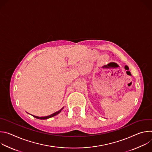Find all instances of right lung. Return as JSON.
<instances>
[{
	"label": "right lung",
	"mask_w": 152,
	"mask_h": 152,
	"mask_svg": "<svg viewBox=\"0 0 152 152\" xmlns=\"http://www.w3.org/2000/svg\"><path fill=\"white\" fill-rule=\"evenodd\" d=\"M63 108H64V107H63L62 108H61V109L60 110H59L58 111H57V112H56V113H53V114H51V115H50L46 116V117H37V116L33 115H32L34 117H35V118H38V119H40V120H46V119H48V118H49L53 117H54V116L58 115L59 113H60L61 112V111L63 110Z\"/></svg>",
	"instance_id": "add662e5"
}]
</instances>
